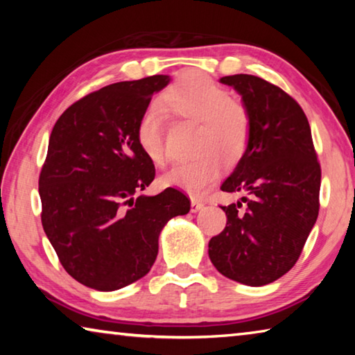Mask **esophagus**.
Returning <instances> with one entry per match:
<instances>
[{
    "label": "esophagus",
    "instance_id": "1",
    "mask_svg": "<svg viewBox=\"0 0 355 355\" xmlns=\"http://www.w3.org/2000/svg\"><path fill=\"white\" fill-rule=\"evenodd\" d=\"M203 208V203L197 199H191V213H197Z\"/></svg>",
    "mask_w": 355,
    "mask_h": 355
}]
</instances>
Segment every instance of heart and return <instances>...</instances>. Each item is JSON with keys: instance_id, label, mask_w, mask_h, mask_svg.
Here are the masks:
<instances>
[{"instance_id": "1", "label": "heart", "mask_w": 355, "mask_h": 355, "mask_svg": "<svg viewBox=\"0 0 355 355\" xmlns=\"http://www.w3.org/2000/svg\"><path fill=\"white\" fill-rule=\"evenodd\" d=\"M163 105L177 116L199 122L196 152L191 159L177 161L163 172L159 182L167 188H177L200 194L218 178L220 163L227 164L244 153L250 136V117L245 107L230 100V92L211 78L192 71L180 78L161 95ZM164 111L158 105L144 110L136 125V141L144 155L155 164L166 159Z\"/></svg>"}]
</instances>
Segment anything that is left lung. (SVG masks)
<instances>
[{
  "instance_id": "8db88e82",
  "label": "left lung",
  "mask_w": 355,
  "mask_h": 355,
  "mask_svg": "<svg viewBox=\"0 0 355 355\" xmlns=\"http://www.w3.org/2000/svg\"><path fill=\"white\" fill-rule=\"evenodd\" d=\"M241 95L250 117L248 147L220 189L249 199L222 207L224 232L208 243L216 269L238 284L263 286L296 264L320 211L321 167L309 120L296 101L254 75L219 80Z\"/></svg>"
}]
</instances>
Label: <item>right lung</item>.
I'll return each instance as SVG.
<instances>
[{
  "label": "right lung",
  "mask_w": 355,
  "mask_h": 355,
  "mask_svg": "<svg viewBox=\"0 0 355 355\" xmlns=\"http://www.w3.org/2000/svg\"><path fill=\"white\" fill-rule=\"evenodd\" d=\"M169 75L111 84L78 100L53 127L39 178L42 225L71 277L116 291L144 277L158 238L175 216L189 213L183 192L139 196L155 166L136 141V125Z\"/></svg>",
  "instance_id": "add662e5"
}]
</instances>
